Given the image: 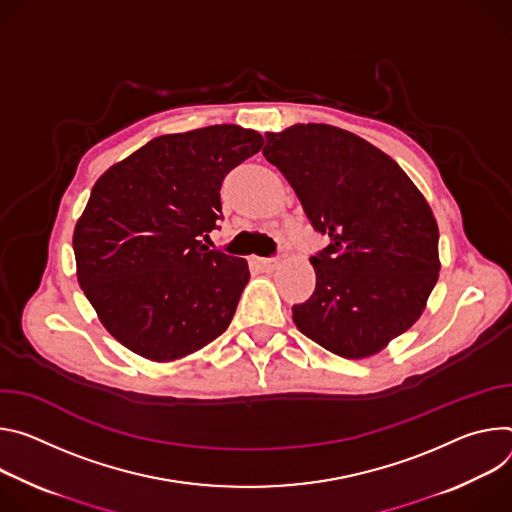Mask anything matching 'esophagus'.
I'll return each instance as SVG.
<instances>
[{
    "label": "esophagus",
    "mask_w": 512,
    "mask_h": 512,
    "mask_svg": "<svg viewBox=\"0 0 512 512\" xmlns=\"http://www.w3.org/2000/svg\"><path fill=\"white\" fill-rule=\"evenodd\" d=\"M254 262L264 272H270V270H274L280 264V260H276V258H254Z\"/></svg>",
    "instance_id": "esophagus-1"
}]
</instances>
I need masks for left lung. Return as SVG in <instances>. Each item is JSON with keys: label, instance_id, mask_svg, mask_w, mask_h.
<instances>
[{"label": "left lung", "instance_id": "1", "mask_svg": "<svg viewBox=\"0 0 512 512\" xmlns=\"http://www.w3.org/2000/svg\"><path fill=\"white\" fill-rule=\"evenodd\" d=\"M262 154L331 240L311 256L315 293L293 307L297 329L348 360L378 354L417 323L439 278L427 199L388 154L335 126L266 132Z\"/></svg>", "mask_w": 512, "mask_h": 512}]
</instances>
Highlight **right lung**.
Wrapping results in <instances>:
<instances>
[{"mask_svg": "<svg viewBox=\"0 0 512 512\" xmlns=\"http://www.w3.org/2000/svg\"><path fill=\"white\" fill-rule=\"evenodd\" d=\"M256 130L219 124L150 140L109 166L73 232L77 280L103 327L150 362L199 352L230 325L248 262L201 244L219 189L260 152Z\"/></svg>", "mask_w": 512, "mask_h": 512, "instance_id": "1", "label": "right lung"}]
</instances>
